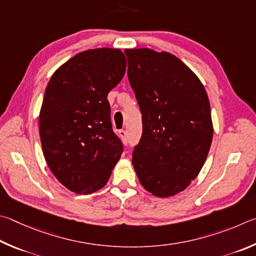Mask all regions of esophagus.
<instances>
[{"label": "esophagus", "mask_w": 256, "mask_h": 256, "mask_svg": "<svg viewBox=\"0 0 256 256\" xmlns=\"http://www.w3.org/2000/svg\"><path fill=\"white\" fill-rule=\"evenodd\" d=\"M119 135H120L121 138H122L124 140H127V138H128L127 130H124V129H121V130L119 132Z\"/></svg>", "instance_id": "esophagus-1"}]
</instances>
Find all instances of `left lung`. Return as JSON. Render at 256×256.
<instances>
[{"instance_id":"8db88e82","label":"left lung","mask_w":256,"mask_h":256,"mask_svg":"<svg viewBox=\"0 0 256 256\" xmlns=\"http://www.w3.org/2000/svg\"><path fill=\"white\" fill-rule=\"evenodd\" d=\"M124 54L142 120L132 165L145 190L168 198L186 189L207 158L214 134L208 96L172 54L148 48Z\"/></svg>"}]
</instances>
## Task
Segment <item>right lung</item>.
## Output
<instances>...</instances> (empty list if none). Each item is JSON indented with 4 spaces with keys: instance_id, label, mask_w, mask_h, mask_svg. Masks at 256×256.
Instances as JSON below:
<instances>
[{
    "instance_id": "1",
    "label": "right lung",
    "mask_w": 256,
    "mask_h": 256,
    "mask_svg": "<svg viewBox=\"0 0 256 256\" xmlns=\"http://www.w3.org/2000/svg\"><path fill=\"white\" fill-rule=\"evenodd\" d=\"M126 65L120 49H88L62 64L44 91L39 114L44 158L57 180L76 194L104 186L124 152L106 96Z\"/></svg>"
}]
</instances>
